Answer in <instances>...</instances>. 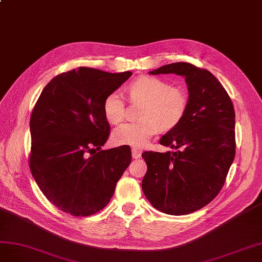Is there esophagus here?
Returning a JSON list of instances; mask_svg holds the SVG:
<instances>
[{
    "label": "esophagus",
    "mask_w": 262,
    "mask_h": 262,
    "mask_svg": "<svg viewBox=\"0 0 262 262\" xmlns=\"http://www.w3.org/2000/svg\"><path fill=\"white\" fill-rule=\"evenodd\" d=\"M132 156H133L134 159H139L141 157V151L138 150V149H136V148H133L132 149Z\"/></svg>",
    "instance_id": "esophagus-1"
}]
</instances>
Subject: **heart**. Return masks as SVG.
<instances>
[{"label":"heart","instance_id":"heart-1","mask_svg":"<svg viewBox=\"0 0 262 262\" xmlns=\"http://www.w3.org/2000/svg\"><path fill=\"white\" fill-rule=\"evenodd\" d=\"M133 103H143L140 121L123 124L114 130L117 145L144 147L160 130H170L182 121L188 108V94L180 86H170L156 77H140L127 88ZM104 116L111 124H119L125 117V103L118 92L110 93L103 103Z\"/></svg>","mask_w":262,"mask_h":262}]
</instances>
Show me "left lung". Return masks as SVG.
I'll list each match as a JSON object with an SVG mask.
<instances>
[{
  "label": "left lung",
  "instance_id": "left-lung-1",
  "mask_svg": "<svg viewBox=\"0 0 262 262\" xmlns=\"http://www.w3.org/2000/svg\"><path fill=\"white\" fill-rule=\"evenodd\" d=\"M149 73L184 77L189 104L182 121L160 139L178 150L141 155L147 163L141 188L157 210L186 215L210 203L225 183L236 152L234 105L206 69L174 62Z\"/></svg>",
  "mask_w": 262,
  "mask_h": 262
}]
</instances>
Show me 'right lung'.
<instances>
[{"mask_svg": "<svg viewBox=\"0 0 262 262\" xmlns=\"http://www.w3.org/2000/svg\"><path fill=\"white\" fill-rule=\"evenodd\" d=\"M132 74L80 67L52 79L35 104L29 168L43 195L64 213L101 211L129 166V147L100 149L110 135L104 100Z\"/></svg>", "mask_w": 262, "mask_h": 262, "instance_id": "add662e5", "label": "right lung"}]
</instances>
